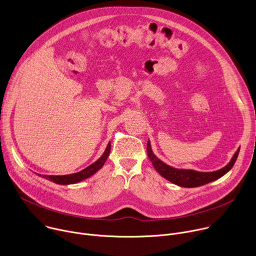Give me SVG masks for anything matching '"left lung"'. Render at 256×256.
Instances as JSON below:
<instances>
[{
	"label": "left lung",
	"instance_id": "8db88e82",
	"mask_svg": "<svg viewBox=\"0 0 256 256\" xmlns=\"http://www.w3.org/2000/svg\"><path fill=\"white\" fill-rule=\"evenodd\" d=\"M239 151H240V148H238V150L235 152L230 162L225 167L212 172H200L192 169H178L170 165H167L153 153L150 140H148V144H147V154L156 171L165 179L172 182V184L178 186H184L188 188L204 186L206 184H210L212 181H214L224 176L234 166L237 160Z\"/></svg>",
	"mask_w": 256,
	"mask_h": 256
}]
</instances>
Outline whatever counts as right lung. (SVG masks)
Segmentation results:
<instances>
[{
	"instance_id": "obj_1",
	"label": "right lung",
	"mask_w": 256,
	"mask_h": 256,
	"mask_svg": "<svg viewBox=\"0 0 256 256\" xmlns=\"http://www.w3.org/2000/svg\"><path fill=\"white\" fill-rule=\"evenodd\" d=\"M110 148H112V144H110V142H109L104 153L97 161H95L94 163H92L91 165H89L88 167H86L85 169H83L77 173L68 174V175H42V174H38V175L44 179L52 181L56 184L68 186V184H78V182L91 177L92 175H94L98 170H100L103 167L104 163L106 162V160L109 156V153H110Z\"/></svg>"
}]
</instances>
